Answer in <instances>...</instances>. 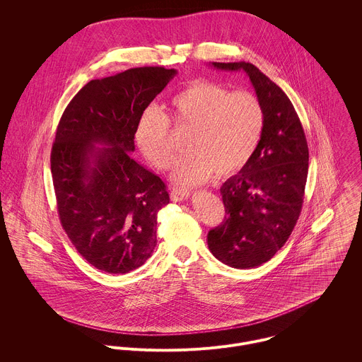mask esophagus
Wrapping results in <instances>:
<instances>
[{
  "instance_id": "esophagus-1",
  "label": "esophagus",
  "mask_w": 362,
  "mask_h": 362,
  "mask_svg": "<svg viewBox=\"0 0 362 362\" xmlns=\"http://www.w3.org/2000/svg\"><path fill=\"white\" fill-rule=\"evenodd\" d=\"M170 195H171V199L174 202H182V201H187L191 197V194L188 191H181V189H173Z\"/></svg>"
}]
</instances>
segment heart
I'll use <instances>...</instances> for the list:
<instances>
[{
	"instance_id": "b5f03b06",
	"label": "heart",
	"mask_w": 362,
	"mask_h": 362,
	"mask_svg": "<svg viewBox=\"0 0 362 362\" xmlns=\"http://www.w3.org/2000/svg\"><path fill=\"white\" fill-rule=\"evenodd\" d=\"M177 125L189 128L187 155L175 161L171 180L192 187L216 177H228L243 170L254 155L263 129V110L248 92L230 93L221 85L198 81L178 92L170 102ZM135 139L141 152L160 170L174 160L170 142V121L156 107L139 117Z\"/></svg>"
}]
</instances>
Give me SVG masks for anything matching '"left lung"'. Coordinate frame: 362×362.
<instances>
[{
  "mask_svg": "<svg viewBox=\"0 0 362 362\" xmlns=\"http://www.w3.org/2000/svg\"><path fill=\"white\" fill-rule=\"evenodd\" d=\"M218 71H243L263 110L258 146L238 174L220 188L226 216L207 234L213 257L235 269L273 258L301 213L308 177V145L287 95L250 62H210Z\"/></svg>",
  "mask_w": 362,
  "mask_h": 362,
  "instance_id": "1",
  "label": "left lung"
}]
</instances>
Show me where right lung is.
Instances as JSON below:
<instances>
[{
  "label": "right lung",
  "mask_w": 362,
  "mask_h": 362,
  "mask_svg": "<svg viewBox=\"0 0 362 362\" xmlns=\"http://www.w3.org/2000/svg\"><path fill=\"white\" fill-rule=\"evenodd\" d=\"M175 75L142 66L93 79L58 124L52 174L59 220L78 252L105 273L135 270L155 251L157 211L170 197L131 153L141 114Z\"/></svg>",
  "instance_id": "right-lung-1"
}]
</instances>
